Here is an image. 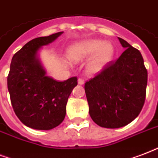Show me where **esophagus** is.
Listing matches in <instances>:
<instances>
[{
	"mask_svg": "<svg viewBox=\"0 0 158 158\" xmlns=\"http://www.w3.org/2000/svg\"><path fill=\"white\" fill-rule=\"evenodd\" d=\"M77 82L79 85H83L84 83H85V81H84V80L83 79H81V78H79L77 80Z\"/></svg>",
	"mask_w": 158,
	"mask_h": 158,
	"instance_id": "34e87169",
	"label": "esophagus"
}]
</instances>
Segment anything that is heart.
Instances as JSON below:
<instances>
[{
	"instance_id": "obj_1",
	"label": "heart",
	"mask_w": 158,
	"mask_h": 158,
	"mask_svg": "<svg viewBox=\"0 0 158 158\" xmlns=\"http://www.w3.org/2000/svg\"><path fill=\"white\" fill-rule=\"evenodd\" d=\"M68 57L74 62L90 58L86 70L90 75L101 73L113 60L114 48L111 43L101 40H84L68 48Z\"/></svg>"
}]
</instances>
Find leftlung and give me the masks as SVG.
<instances>
[{
    "mask_svg": "<svg viewBox=\"0 0 158 158\" xmlns=\"http://www.w3.org/2000/svg\"><path fill=\"white\" fill-rule=\"evenodd\" d=\"M118 39L125 51L85 84L90 116L96 124L107 129L121 128L134 120L146 96L148 72L141 52Z\"/></svg>",
    "mask_w": 158,
    "mask_h": 158,
    "instance_id": "1",
    "label": "left lung"
}]
</instances>
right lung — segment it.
Instances as JSON below:
<instances>
[{
	"instance_id": "add662e5",
	"label": "right lung",
	"mask_w": 158,
	"mask_h": 158,
	"mask_svg": "<svg viewBox=\"0 0 158 158\" xmlns=\"http://www.w3.org/2000/svg\"><path fill=\"white\" fill-rule=\"evenodd\" d=\"M63 32L29 41L13 56L7 77L12 107L27 127L50 130L62 123L66 106L77 78L57 81L47 76L40 58L44 46L54 42Z\"/></svg>"
}]
</instances>
